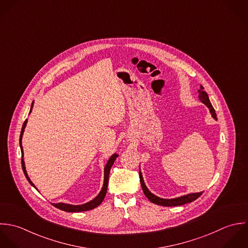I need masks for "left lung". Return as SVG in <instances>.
I'll use <instances>...</instances> for the list:
<instances>
[{
    "instance_id": "obj_1",
    "label": "left lung",
    "mask_w": 248,
    "mask_h": 248,
    "mask_svg": "<svg viewBox=\"0 0 248 248\" xmlns=\"http://www.w3.org/2000/svg\"><path fill=\"white\" fill-rule=\"evenodd\" d=\"M198 98L200 99V101L202 103H204L210 110V113L212 115V117L217 120V114H216V111L214 109V107L212 106L211 102H210V99L208 97V94L205 92L204 88L202 86H200V89L198 90ZM139 175H140V182H141V185H142V189H143V192L145 194V196L147 198H149V201H151L152 203L154 204H157V205H161V206H168V207H171V206H180V205H184L186 203H190L194 200H196L197 198H199L203 192H200V193H194V194H189V195H186V196H182V197H179V198H170V199H166V198H161L155 195H153L152 193H150L149 191V189L147 188L145 182H144V179H143V175H142V172L141 170L139 171Z\"/></svg>"
}]
</instances>
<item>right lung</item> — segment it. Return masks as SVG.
Segmentation results:
<instances>
[{
    "label": "right lung",
    "mask_w": 248,
    "mask_h": 248,
    "mask_svg": "<svg viewBox=\"0 0 248 248\" xmlns=\"http://www.w3.org/2000/svg\"><path fill=\"white\" fill-rule=\"evenodd\" d=\"M33 102L31 103V110H30V113L31 112L32 110V107H33ZM27 123H28V120H26L23 124V126H22V130H21V134H20V148H21V152H22V169L24 170V173L28 179V181L31 183V185L32 187H34L36 190L37 188L34 186V184L31 181L28 173H27V170H26V167H25V162H24V151H23V147H22V137H23V134H24V131H25V127L27 125ZM119 156V154L117 153H114L111 155V157L109 158V160L107 161L105 167H104V180H103V185H102V188L99 192V195L94 198L93 200L85 203V204H81V205H72V204H67V203H52V205L62 211H65V212H70V213H75V212H83V211H88V210H92L96 207H98L99 204L102 202V200L105 198V195H106V192H107V186H108V178H109V172H110V170H111V167L113 166L116 158Z\"/></svg>",
    "instance_id": "add662e5"
}]
</instances>
